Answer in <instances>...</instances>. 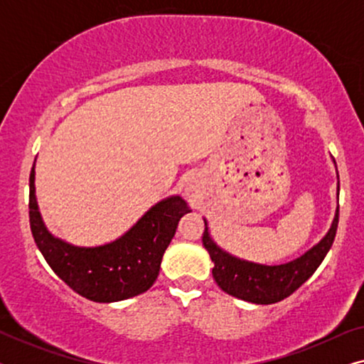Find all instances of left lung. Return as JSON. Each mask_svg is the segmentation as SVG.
Listing matches in <instances>:
<instances>
[{
    "label": "left lung",
    "instance_id": "obj_1",
    "mask_svg": "<svg viewBox=\"0 0 364 364\" xmlns=\"http://www.w3.org/2000/svg\"><path fill=\"white\" fill-rule=\"evenodd\" d=\"M338 217H340V210H336L331 228L320 243L310 248L305 255L283 265H260V263L240 260L230 255L212 240L207 222L203 220L205 230H203L202 243L213 262L212 275L217 285L228 295L255 303V305H272V303L282 301L283 298L290 296L293 291L298 290L320 267L335 240Z\"/></svg>",
    "mask_w": 364,
    "mask_h": 364
}]
</instances>
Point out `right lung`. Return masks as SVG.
Masks as SVG:
<instances>
[{"label":"right lung","mask_w":364,"mask_h":364,"mask_svg":"<svg viewBox=\"0 0 364 364\" xmlns=\"http://www.w3.org/2000/svg\"><path fill=\"white\" fill-rule=\"evenodd\" d=\"M188 212L187 202L172 196L156 203L117 240L101 247H76L48 232L34 196V167L29 176V225L34 242L53 272L91 301H121L147 291L159 275L178 220Z\"/></svg>","instance_id":"1"}]
</instances>
